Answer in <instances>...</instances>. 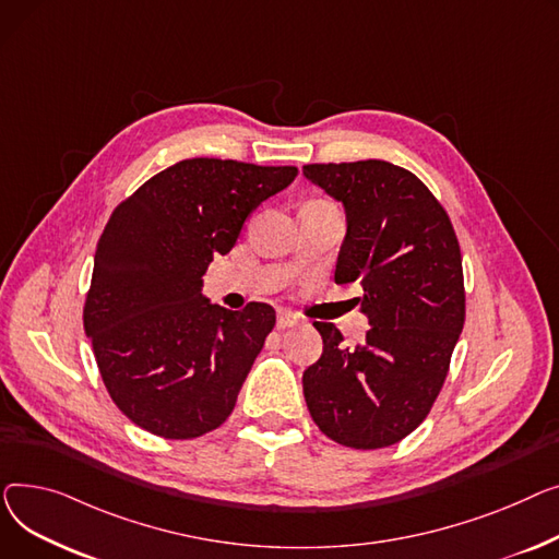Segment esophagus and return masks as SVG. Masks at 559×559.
I'll return each mask as SVG.
<instances>
[{
	"label": "esophagus",
	"mask_w": 559,
	"mask_h": 559,
	"mask_svg": "<svg viewBox=\"0 0 559 559\" xmlns=\"http://www.w3.org/2000/svg\"><path fill=\"white\" fill-rule=\"evenodd\" d=\"M295 324H300V318L293 311H286V309L277 311V330H288V326H295Z\"/></svg>",
	"instance_id": "34e87169"
}]
</instances>
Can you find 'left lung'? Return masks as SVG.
<instances>
[{
	"mask_svg": "<svg viewBox=\"0 0 559 559\" xmlns=\"http://www.w3.org/2000/svg\"><path fill=\"white\" fill-rule=\"evenodd\" d=\"M302 174L345 210L336 284L364 286L370 330L343 345L313 322L322 356L302 374L318 429L352 449L404 440L429 415L465 324L463 257L436 195L383 159L307 164Z\"/></svg>",
	"mask_w": 559,
	"mask_h": 559,
	"instance_id": "8db88e82",
	"label": "left lung"
}]
</instances>
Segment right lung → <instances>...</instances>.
Returning <instances> with one entry per match:
<instances>
[{"mask_svg": "<svg viewBox=\"0 0 559 559\" xmlns=\"http://www.w3.org/2000/svg\"><path fill=\"white\" fill-rule=\"evenodd\" d=\"M295 176V167L193 157L112 212L94 252L83 324L112 402L144 431L191 440L233 413L275 311L212 305L203 275Z\"/></svg>", "mask_w": 559, "mask_h": 559, "instance_id": "add662e5", "label": "right lung"}]
</instances>
